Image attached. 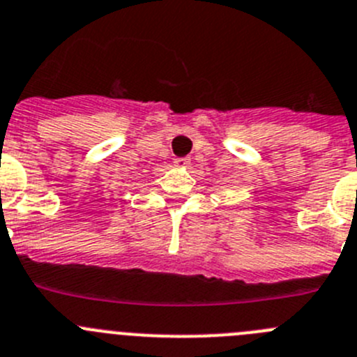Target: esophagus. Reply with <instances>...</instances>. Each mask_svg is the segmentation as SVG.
<instances>
[{"mask_svg": "<svg viewBox=\"0 0 357 357\" xmlns=\"http://www.w3.org/2000/svg\"><path fill=\"white\" fill-rule=\"evenodd\" d=\"M174 165L178 169H186L190 167V158H176L174 160Z\"/></svg>", "mask_w": 357, "mask_h": 357, "instance_id": "34e87169", "label": "esophagus"}]
</instances>
